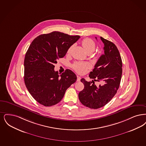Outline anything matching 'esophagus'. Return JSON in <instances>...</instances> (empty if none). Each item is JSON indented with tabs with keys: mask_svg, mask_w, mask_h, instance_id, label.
Returning <instances> with one entry per match:
<instances>
[{
	"mask_svg": "<svg viewBox=\"0 0 146 146\" xmlns=\"http://www.w3.org/2000/svg\"><path fill=\"white\" fill-rule=\"evenodd\" d=\"M81 79V77L79 76H77V82H80Z\"/></svg>",
	"mask_w": 146,
	"mask_h": 146,
	"instance_id": "obj_1",
	"label": "esophagus"
}]
</instances>
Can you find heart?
Segmentation results:
<instances>
[{
  "label": "heart",
  "mask_w": 146,
  "mask_h": 146,
  "mask_svg": "<svg viewBox=\"0 0 146 146\" xmlns=\"http://www.w3.org/2000/svg\"><path fill=\"white\" fill-rule=\"evenodd\" d=\"M82 46L84 47L85 51L88 53L92 52H94L96 48L95 43L92 39L89 38H86L82 41ZM73 46L70 47L68 49L67 52L68 53L70 52L71 49ZM90 64L88 63H84V62H77L73 64V68L76 72L79 73H85L87 70L90 68Z\"/></svg>",
  "instance_id": "1"
}]
</instances>
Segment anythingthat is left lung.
<instances>
[{
	"label": "left lung",
	"mask_w": 146,
	"mask_h": 146,
	"mask_svg": "<svg viewBox=\"0 0 146 146\" xmlns=\"http://www.w3.org/2000/svg\"><path fill=\"white\" fill-rule=\"evenodd\" d=\"M97 39V37H96ZM104 44V54L102 55L89 76L95 81L105 84L97 87L92 82L82 78L84 88L79 94V99L84 106L97 109L108 104L116 94L122 74V62L116 45L111 41L100 37Z\"/></svg>",
	"instance_id": "obj_1"
}]
</instances>
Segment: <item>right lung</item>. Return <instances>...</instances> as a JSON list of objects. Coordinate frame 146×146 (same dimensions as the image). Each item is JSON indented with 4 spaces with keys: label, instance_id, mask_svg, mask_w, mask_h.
I'll use <instances>...</instances> for the list:
<instances>
[{
    "label": "right lung",
    "instance_id": "add662e5",
    "mask_svg": "<svg viewBox=\"0 0 146 146\" xmlns=\"http://www.w3.org/2000/svg\"><path fill=\"white\" fill-rule=\"evenodd\" d=\"M80 36L59 31L39 35L30 45L24 58V82L32 97L40 104L50 106L59 103L67 89L76 80L70 70L60 76L54 64L64 57Z\"/></svg>",
    "mask_w": 146,
    "mask_h": 146
}]
</instances>
